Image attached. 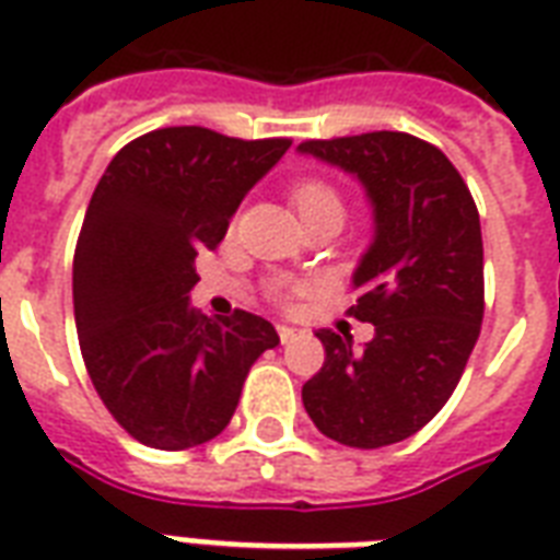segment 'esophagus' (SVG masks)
<instances>
[{"label": "esophagus", "mask_w": 560, "mask_h": 560, "mask_svg": "<svg viewBox=\"0 0 560 560\" xmlns=\"http://www.w3.org/2000/svg\"><path fill=\"white\" fill-rule=\"evenodd\" d=\"M276 331H279V340L284 342V346H288V342L296 340L299 334H302V331H296V328H290V325H279V328H276Z\"/></svg>", "instance_id": "esophagus-1"}]
</instances>
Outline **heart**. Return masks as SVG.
<instances>
[{
	"label": "heart",
	"instance_id": "heart-1",
	"mask_svg": "<svg viewBox=\"0 0 560 560\" xmlns=\"http://www.w3.org/2000/svg\"><path fill=\"white\" fill-rule=\"evenodd\" d=\"M290 200H293V206H296V211L302 218L325 209L342 211L340 191H337L331 183H325V179H302V183H296V186L290 188Z\"/></svg>",
	"mask_w": 560,
	"mask_h": 560
}]
</instances>
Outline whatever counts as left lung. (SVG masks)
<instances>
[{"label":"left lung","instance_id":"8db88e82","mask_svg":"<svg viewBox=\"0 0 560 560\" xmlns=\"http://www.w3.org/2000/svg\"><path fill=\"white\" fill-rule=\"evenodd\" d=\"M302 153L340 165L366 186L374 244L363 255L349 314L374 325L316 331L323 369L302 386L311 421L334 442L374 451L418 433L456 389L486 314L477 202L435 144L398 130L307 139Z\"/></svg>","mask_w":560,"mask_h":560}]
</instances>
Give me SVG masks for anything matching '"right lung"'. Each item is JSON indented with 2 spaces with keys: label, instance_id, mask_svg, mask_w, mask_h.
Listing matches in <instances>:
<instances>
[{
  "label": "right lung",
  "instance_id": "1",
  "mask_svg": "<svg viewBox=\"0 0 560 560\" xmlns=\"http://www.w3.org/2000/svg\"><path fill=\"white\" fill-rule=\"evenodd\" d=\"M293 139L160 127L113 156L74 246V325L90 381L136 442L186 451L226 430L253 363L279 346L264 316L188 305L194 258Z\"/></svg>",
  "mask_w": 560,
  "mask_h": 560
}]
</instances>
